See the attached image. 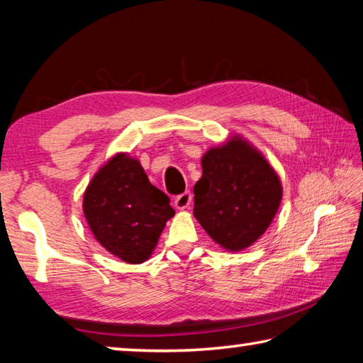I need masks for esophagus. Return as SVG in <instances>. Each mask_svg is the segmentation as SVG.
Wrapping results in <instances>:
<instances>
[{
	"label": "esophagus",
	"instance_id": "1",
	"mask_svg": "<svg viewBox=\"0 0 363 363\" xmlns=\"http://www.w3.org/2000/svg\"><path fill=\"white\" fill-rule=\"evenodd\" d=\"M190 205H192V194L190 192H184L174 199V206L177 210H186Z\"/></svg>",
	"mask_w": 363,
	"mask_h": 363
}]
</instances>
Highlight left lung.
Returning <instances> with one entry per match:
<instances>
[{"label":"left lung","mask_w":363,"mask_h":363,"mask_svg":"<svg viewBox=\"0 0 363 363\" xmlns=\"http://www.w3.org/2000/svg\"><path fill=\"white\" fill-rule=\"evenodd\" d=\"M201 168L203 174L194 187V216L225 250L250 247L280 206L281 186L275 171L240 139L208 150Z\"/></svg>","instance_id":"obj_1"}]
</instances>
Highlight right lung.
Wrapping results in <instances>:
<instances>
[{"label":"right lung","instance_id":"obj_1","mask_svg":"<svg viewBox=\"0 0 363 363\" xmlns=\"http://www.w3.org/2000/svg\"><path fill=\"white\" fill-rule=\"evenodd\" d=\"M86 220L104 248L130 264L144 262L174 210L138 160L116 155L86 189Z\"/></svg>","mask_w":363,"mask_h":363}]
</instances>
